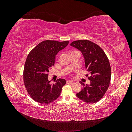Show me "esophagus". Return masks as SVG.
<instances>
[{
    "instance_id": "34e87169",
    "label": "esophagus",
    "mask_w": 132,
    "mask_h": 132,
    "mask_svg": "<svg viewBox=\"0 0 132 132\" xmlns=\"http://www.w3.org/2000/svg\"><path fill=\"white\" fill-rule=\"evenodd\" d=\"M67 82L68 84H74V81H71V80H68L67 81Z\"/></svg>"
}]
</instances>
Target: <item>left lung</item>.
Returning <instances> with one entry per match:
<instances>
[{"label": "left lung", "mask_w": 132, "mask_h": 132, "mask_svg": "<svg viewBox=\"0 0 132 132\" xmlns=\"http://www.w3.org/2000/svg\"><path fill=\"white\" fill-rule=\"evenodd\" d=\"M70 45L81 52L85 60V68L90 73V84L83 85L76 94L77 97L87 103L97 102L104 96L109 88L111 76L110 64L101 48L89 40H78Z\"/></svg>", "instance_id": "8db88e82"}]
</instances>
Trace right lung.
Instances as JSON below:
<instances>
[{
	"mask_svg": "<svg viewBox=\"0 0 132 132\" xmlns=\"http://www.w3.org/2000/svg\"><path fill=\"white\" fill-rule=\"evenodd\" d=\"M68 43V41H44L27 55L23 69V81L28 93L36 102L49 104L59 96L66 84L65 80L59 79L50 84L47 73L54 65L55 55Z\"/></svg>",
	"mask_w": 132,
	"mask_h": 132,
	"instance_id": "add662e5",
	"label": "right lung"
}]
</instances>
